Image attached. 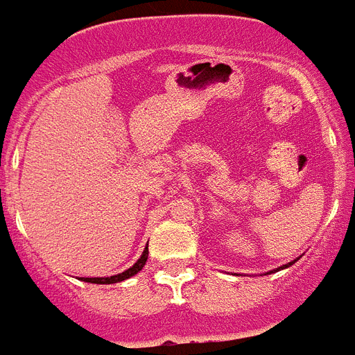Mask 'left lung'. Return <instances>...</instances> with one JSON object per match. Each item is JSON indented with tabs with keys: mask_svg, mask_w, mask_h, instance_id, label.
<instances>
[{
	"mask_svg": "<svg viewBox=\"0 0 355 355\" xmlns=\"http://www.w3.org/2000/svg\"><path fill=\"white\" fill-rule=\"evenodd\" d=\"M295 261H297V259H295ZM295 261H292V262H288V264H284V266L277 268V270H282V268H288V266H292V264H293V262H295ZM277 270H273V272H277ZM270 273H272V272H270Z\"/></svg>",
	"mask_w": 355,
	"mask_h": 355,
	"instance_id": "1",
	"label": "left lung"
}]
</instances>
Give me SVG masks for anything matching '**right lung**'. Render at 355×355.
Returning a JSON list of instances; mask_svg holds the SVG:
<instances>
[{
  "mask_svg": "<svg viewBox=\"0 0 355 355\" xmlns=\"http://www.w3.org/2000/svg\"><path fill=\"white\" fill-rule=\"evenodd\" d=\"M148 255H149V250L146 248L142 253V257L138 259L131 268H128L125 272L118 273V275H111V277H82V281L85 282H93V284H112V282H120V281H125V279L132 277V275H137L140 270L144 268L146 261H148Z\"/></svg>",
  "mask_w": 355,
  "mask_h": 355,
  "instance_id": "right-lung-1",
  "label": "right lung"
}]
</instances>
